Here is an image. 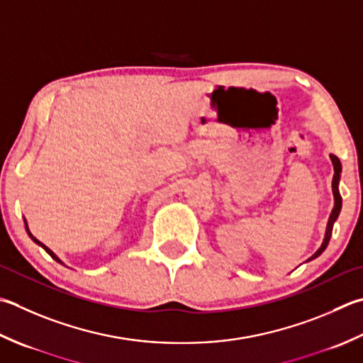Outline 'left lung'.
Here are the masks:
<instances>
[{"mask_svg": "<svg viewBox=\"0 0 363 363\" xmlns=\"http://www.w3.org/2000/svg\"><path fill=\"white\" fill-rule=\"evenodd\" d=\"M332 159V163H333V169H335V174H333V179H332V190H333V196H335V206H333V211L330 214V218H329V223H328V231H325V238H324V242L321 245V248L311 257L310 259L313 258H318L319 255H321L325 247H328L329 240H330V236H332V228H333V223H335L337 217L340 216V211H342V196H340V191H338V181H340V173H342V163H340L337 155H330Z\"/></svg>", "mask_w": 363, "mask_h": 363, "instance_id": "8db88e82", "label": "left lung"}]
</instances>
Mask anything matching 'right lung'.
<instances>
[{
  "instance_id": "right-lung-1",
  "label": "right lung",
  "mask_w": 363,
  "mask_h": 363,
  "mask_svg": "<svg viewBox=\"0 0 363 363\" xmlns=\"http://www.w3.org/2000/svg\"><path fill=\"white\" fill-rule=\"evenodd\" d=\"M26 230H28V226H26ZM28 233H30V231H28ZM30 236H31V234H30ZM31 238H33V236H31ZM33 240H34V242H38V244H39V245H42V247H44V250H45V252H47V253H48V255H50V257H52V258H55V259H56V261H58V262H61V261H60V259H58V258H56V257H55V253H53V252H52V250H50V248H47V247H45V245H44V244H40V242H39V240H38V239H34V238H33Z\"/></svg>"
}]
</instances>
